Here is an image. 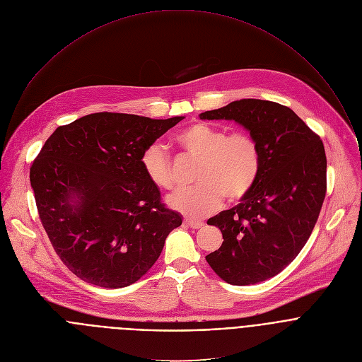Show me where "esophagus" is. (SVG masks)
Here are the masks:
<instances>
[{"label": "esophagus", "mask_w": 362, "mask_h": 362, "mask_svg": "<svg viewBox=\"0 0 362 362\" xmlns=\"http://www.w3.org/2000/svg\"><path fill=\"white\" fill-rule=\"evenodd\" d=\"M184 223H185L187 226L192 228V229H199V228L204 226V222H201V221H194V219H185Z\"/></svg>", "instance_id": "34e87169"}]
</instances>
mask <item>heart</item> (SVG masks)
<instances>
[{
  "label": "heart",
  "instance_id": "obj_1",
  "mask_svg": "<svg viewBox=\"0 0 362 362\" xmlns=\"http://www.w3.org/2000/svg\"><path fill=\"white\" fill-rule=\"evenodd\" d=\"M175 143L189 157L199 161L194 188L178 191L168 205L192 219H201L218 211L223 202L243 199L255 187L262 168V150L253 134L206 123H194L174 136ZM141 168L147 180L160 189H173L175 175L167 151L160 144L148 146L141 156Z\"/></svg>",
  "mask_w": 362,
  "mask_h": 362
}]
</instances>
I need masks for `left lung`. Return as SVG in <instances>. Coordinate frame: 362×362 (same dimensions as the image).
I'll return each mask as SVG.
<instances>
[{
    "mask_svg": "<svg viewBox=\"0 0 362 362\" xmlns=\"http://www.w3.org/2000/svg\"><path fill=\"white\" fill-rule=\"evenodd\" d=\"M199 119L233 120L262 150L253 189L236 206L208 219L221 229L223 242L205 259L229 284L270 279L300 253L320 215L327 189L322 141L291 109L269 100L240 99Z\"/></svg>",
    "mask_w": 362,
    "mask_h": 362,
    "instance_id": "1",
    "label": "left lung"
}]
</instances>
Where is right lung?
<instances>
[{
    "mask_svg": "<svg viewBox=\"0 0 362 362\" xmlns=\"http://www.w3.org/2000/svg\"><path fill=\"white\" fill-rule=\"evenodd\" d=\"M182 119L102 112L45 141L30 181L57 255L79 279L106 288L133 284L182 223L141 168L144 150Z\"/></svg>",
    "mask_w": 362,
    "mask_h": 362,
    "instance_id": "right-lung-1",
    "label": "right lung"
}]
</instances>
